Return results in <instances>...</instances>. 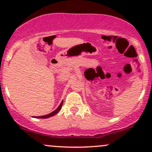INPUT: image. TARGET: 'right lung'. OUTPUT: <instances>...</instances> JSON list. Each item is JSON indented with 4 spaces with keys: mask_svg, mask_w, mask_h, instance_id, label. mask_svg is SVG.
Instances as JSON below:
<instances>
[{
    "mask_svg": "<svg viewBox=\"0 0 152 152\" xmlns=\"http://www.w3.org/2000/svg\"><path fill=\"white\" fill-rule=\"evenodd\" d=\"M63 102H61V104L60 105L58 106V107L55 110V111H53V112H51L50 113V114H47V115H45V116H35V117L36 118H49V117H50V116H54V115L55 114H56L59 111H60L61 109V107H62V105H63Z\"/></svg>",
    "mask_w": 152,
    "mask_h": 152,
    "instance_id": "obj_1",
    "label": "right lung"
}]
</instances>
